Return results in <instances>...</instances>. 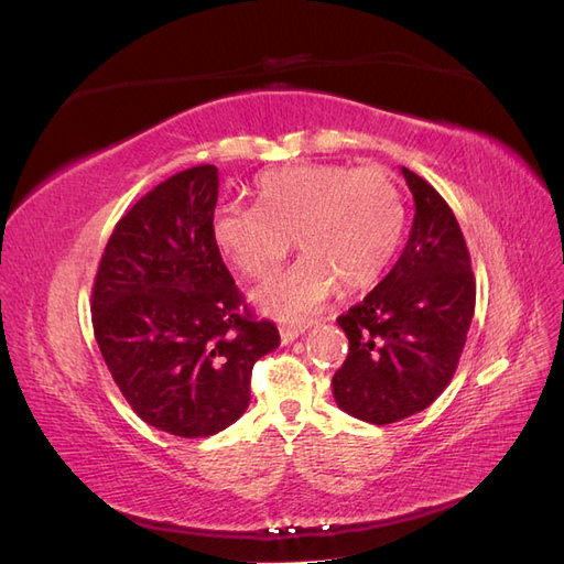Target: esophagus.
<instances>
[{"instance_id": "esophagus-1", "label": "esophagus", "mask_w": 564, "mask_h": 564, "mask_svg": "<svg viewBox=\"0 0 564 564\" xmlns=\"http://www.w3.org/2000/svg\"><path fill=\"white\" fill-rule=\"evenodd\" d=\"M311 327V322H292V324H282L280 327V336H282V344H292V340H296L301 334H305V329Z\"/></svg>"}]
</instances>
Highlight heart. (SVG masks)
Returning <instances> with one entry per match:
<instances>
[{"label":"heart","mask_w":564,"mask_h":564,"mask_svg":"<svg viewBox=\"0 0 564 564\" xmlns=\"http://www.w3.org/2000/svg\"><path fill=\"white\" fill-rule=\"evenodd\" d=\"M404 230L398 183L383 169L292 164L256 183V207L224 204L212 220L220 253L249 280H263L294 247L301 259L253 294L256 308L294 319L315 311L340 284L377 282Z\"/></svg>","instance_id":"b5f03b06"}]
</instances>
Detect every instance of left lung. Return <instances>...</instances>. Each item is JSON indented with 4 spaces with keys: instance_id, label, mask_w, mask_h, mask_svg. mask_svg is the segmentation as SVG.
<instances>
[{
    "instance_id": "left-lung-1",
    "label": "left lung",
    "mask_w": 564,
    "mask_h": 564,
    "mask_svg": "<svg viewBox=\"0 0 564 564\" xmlns=\"http://www.w3.org/2000/svg\"><path fill=\"white\" fill-rule=\"evenodd\" d=\"M414 195L406 247L362 303L336 322L348 357L334 373V400L367 423H395L433 404L454 377L475 313L470 256L449 204L402 166Z\"/></svg>"
}]
</instances>
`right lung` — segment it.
<instances>
[{
	"label": "right lung",
	"instance_id": "right-lung-1",
	"mask_svg": "<svg viewBox=\"0 0 564 564\" xmlns=\"http://www.w3.org/2000/svg\"><path fill=\"white\" fill-rule=\"evenodd\" d=\"M216 199L214 164L152 187L115 226L91 294L115 383L145 423L178 437H209L240 419L256 360L280 346L220 259Z\"/></svg>",
	"mask_w": 564,
	"mask_h": 564
}]
</instances>
